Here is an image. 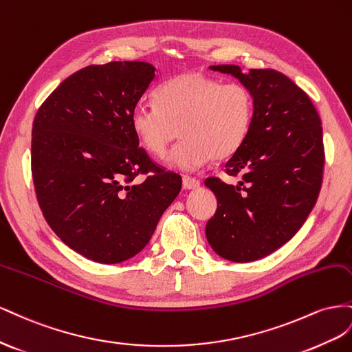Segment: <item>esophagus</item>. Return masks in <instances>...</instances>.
Wrapping results in <instances>:
<instances>
[{"label":"esophagus","instance_id":"1","mask_svg":"<svg viewBox=\"0 0 352 352\" xmlns=\"http://www.w3.org/2000/svg\"><path fill=\"white\" fill-rule=\"evenodd\" d=\"M199 186H200V182L196 177H188V175L183 177V188L184 190H193V188H197Z\"/></svg>","mask_w":352,"mask_h":352}]
</instances>
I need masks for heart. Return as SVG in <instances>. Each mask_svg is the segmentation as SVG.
Returning a JSON list of instances; mask_svg holds the SVG:
<instances>
[{
    "mask_svg": "<svg viewBox=\"0 0 352 352\" xmlns=\"http://www.w3.org/2000/svg\"><path fill=\"white\" fill-rule=\"evenodd\" d=\"M156 104H137L131 126L150 153L164 157L169 144L184 138L169 156V164L195 170L208 160H223L239 152L254 119V97L237 82L188 72L157 88Z\"/></svg>",
    "mask_w": 352,
    "mask_h": 352,
    "instance_id": "b5f03b06",
    "label": "heart"
}]
</instances>
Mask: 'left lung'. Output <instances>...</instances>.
<instances>
[{"label": "left lung", "instance_id": "1", "mask_svg": "<svg viewBox=\"0 0 352 352\" xmlns=\"http://www.w3.org/2000/svg\"><path fill=\"white\" fill-rule=\"evenodd\" d=\"M237 78L254 97V119L243 146L228 159L226 174L205 184L218 200L206 224L215 252L233 263H250L283 246L302 227L323 183V128L309 97L274 69L240 72L234 65L210 66Z\"/></svg>", "mask_w": 352, "mask_h": 352}]
</instances>
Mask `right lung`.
<instances>
[{
	"label": "right lung",
	"instance_id": "obj_1",
	"mask_svg": "<svg viewBox=\"0 0 352 352\" xmlns=\"http://www.w3.org/2000/svg\"><path fill=\"white\" fill-rule=\"evenodd\" d=\"M153 78L146 62L89 65L66 78L34 119L38 205L65 245L100 264L138 254L182 190V177L153 162L131 126ZM137 176L145 178L138 184Z\"/></svg>",
	"mask_w": 352,
	"mask_h": 352
}]
</instances>
